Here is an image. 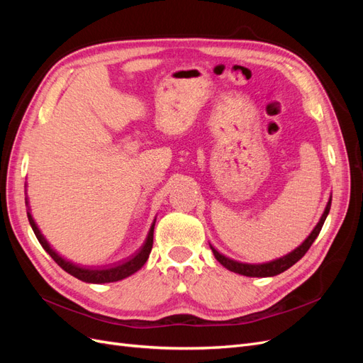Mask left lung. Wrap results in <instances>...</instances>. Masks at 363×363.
<instances>
[{"label":"left lung","mask_w":363,"mask_h":363,"mask_svg":"<svg viewBox=\"0 0 363 363\" xmlns=\"http://www.w3.org/2000/svg\"><path fill=\"white\" fill-rule=\"evenodd\" d=\"M330 206H332V196H330V200H328V203L325 206V211H324V213L320 219V223L316 224V227L312 230V233L307 236L304 242L298 248H295L292 252H289V255L283 256L277 260H272V262H268V263H260V265H250V263H240V262L228 259V257L223 256L221 252H218L213 247H211V248L213 251L216 260L221 263L223 267H225L230 271L240 274V276H247V277H272V276H277V274L286 271L288 268H291L294 265V263L298 262L306 255L307 250L311 248V245L313 244V240L321 232L325 218H327L328 212H330Z\"/></svg>","instance_id":"8db88e82"}]
</instances>
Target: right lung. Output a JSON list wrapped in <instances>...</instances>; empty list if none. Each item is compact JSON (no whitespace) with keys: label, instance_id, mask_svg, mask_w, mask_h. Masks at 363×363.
I'll return each instance as SVG.
<instances>
[{"label":"right lung","instance_id":"obj_1","mask_svg":"<svg viewBox=\"0 0 363 363\" xmlns=\"http://www.w3.org/2000/svg\"><path fill=\"white\" fill-rule=\"evenodd\" d=\"M27 216H28V221H30V225L33 228V232H35L39 244L43 247V250H45L48 255L52 257V260L57 263V265L67 271L68 274H71V276H74L75 279H79L82 281H86V283H111V281H118V280H123L128 276H131V274L136 272L138 269H140L142 267L145 265V262L150 256L151 252V248H152V235H155V223H152L151 228H150V233L147 236V240L145 244L142 245V248L136 252V256H133L131 259H127L125 262L119 263V265H113L111 268H80L79 265H74V263L71 262H67L65 259H62L56 251H54L50 244L45 240V238L42 236L40 230L38 228L35 219H33L31 213L27 212Z\"/></svg>","mask_w":363,"mask_h":363}]
</instances>
